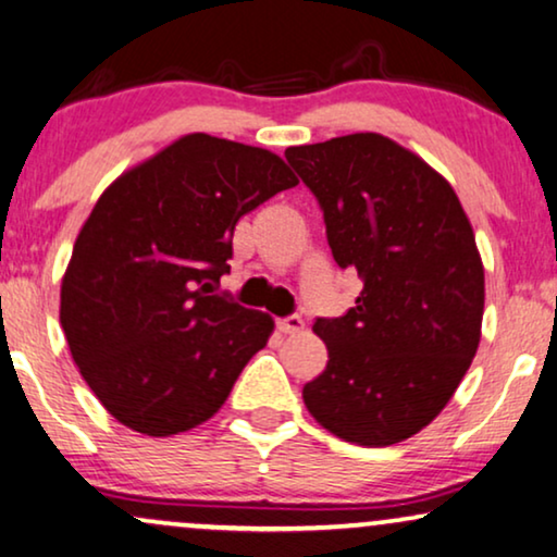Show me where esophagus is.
Returning <instances> with one entry per match:
<instances>
[{"label": "esophagus", "mask_w": 557, "mask_h": 557, "mask_svg": "<svg viewBox=\"0 0 557 557\" xmlns=\"http://www.w3.org/2000/svg\"><path fill=\"white\" fill-rule=\"evenodd\" d=\"M277 329L283 331V333H298V331L302 329V318H300L298 313L280 318V321H277Z\"/></svg>", "instance_id": "1"}]
</instances>
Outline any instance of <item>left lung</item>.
Masks as SVG:
<instances>
[{"mask_svg":"<svg viewBox=\"0 0 557 557\" xmlns=\"http://www.w3.org/2000/svg\"><path fill=\"white\" fill-rule=\"evenodd\" d=\"M323 211L331 255L361 293L315 318L329 364L302 387L341 441L392 446L435 420L469 372L484 318V267L446 177L392 139L359 132L287 147Z\"/></svg>","mask_w":557,"mask_h":557,"instance_id":"8db88e82","label":"left lung"}]
</instances>
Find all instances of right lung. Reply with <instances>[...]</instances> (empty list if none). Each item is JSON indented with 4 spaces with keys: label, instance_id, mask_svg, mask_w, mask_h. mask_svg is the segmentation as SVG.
Returning <instances> with one entry per match:
<instances>
[{
    "label": "right lung",
    "instance_id": "add662e5",
    "mask_svg": "<svg viewBox=\"0 0 557 557\" xmlns=\"http://www.w3.org/2000/svg\"><path fill=\"white\" fill-rule=\"evenodd\" d=\"M293 185L277 154L198 132L101 193L73 244L61 325L122 425L168 438L226 403L274 323L213 290L236 221Z\"/></svg>",
    "mask_w": 557,
    "mask_h": 557
}]
</instances>
